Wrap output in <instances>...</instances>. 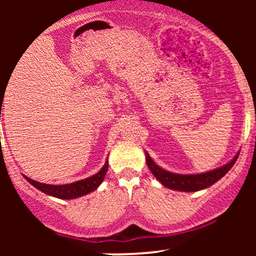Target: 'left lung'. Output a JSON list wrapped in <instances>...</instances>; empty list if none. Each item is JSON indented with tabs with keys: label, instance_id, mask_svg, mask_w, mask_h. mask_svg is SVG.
<instances>
[{
	"label": "left lung",
	"instance_id": "obj_1",
	"mask_svg": "<svg viewBox=\"0 0 256 256\" xmlns=\"http://www.w3.org/2000/svg\"><path fill=\"white\" fill-rule=\"evenodd\" d=\"M238 155L240 154H237L225 166L219 167V168L210 172L200 173V174H177V173L167 172L161 167L155 165V162L149 156L148 152H146V165H148L149 170L156 177L158 180L161 184L165 185L166 188L179 190V192H198V190L210 186L216 182H218L220 178L224 177L226 173L230 171L231 167L234 165L236 160L238 158Z\"/></svg>",
	"mask_w": 256,
	"mask_h": 256
}]
</instances>
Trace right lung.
<instances>
[{
    "label": "right lung",
    "mask_w": 256,
    "mask_h": 256,
    "mask_svg": "<svg viewBox=\"0 0 256 256\" xmlns=\"http://www.w3.org/2000/svg\"><path fill=\"white\" fill-rule=\"evenodd\" d=\"M108 171V162H106V165L102 167V170L96 174H94L92 177H89L83 180L74 182L71 184H64V185H50V184H44L40 183V182L32 180L31 178L25 177L26 180L28 183L34 185V188H37L40 192H42L46 195L54 196V198H62V200H71V198H77L80 196L86 195L94 190H96L98 188V185L104 182L106 177V173Z\"/></svg>",
    "instance_id": "1"
}]
</instances>
